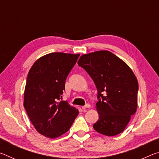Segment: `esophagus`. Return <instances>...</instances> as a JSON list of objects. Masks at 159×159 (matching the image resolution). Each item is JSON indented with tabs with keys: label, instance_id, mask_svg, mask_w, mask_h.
<instances>
[{
	"label": "esophagus",
	"instance_id": "34e87169",
	"mask_svg": "<svg viewBox=\"0 0 159 159\" xmlns=\"http://www.w3.org/2000/svg\"><path fill=\"white\" fill-rule=\"evenodd\" d=\"M90 107H91V106H90V104H86L85 105L82 107V108L83 109H89V108H90Z\"/></svg>",
	"mask_w": 159,
	"mask_h": 159
}]
</instances>
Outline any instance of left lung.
Masks as SVG:
<instances>
[{
    "mask_svg": "<svg viewBox=\"0 0 159 159\" xmlns=\"http://www.w3.org/2000/svg\"><path fill=\"white\" fill-rule=\"evenodd\" d=\"M78 64L88 72L98 90L99 119L94 129L107 136L122 133L138 107V82L133 71L107 50L83 55Z\"/></svg>",
    "mask_w": 159,
    "mask_h": 159,
    "instance_id": "left-lung-1",
    "label": "left lung"
}]
</instances>
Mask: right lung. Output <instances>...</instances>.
Segmentation results:
<instances>
[{
	"mask_svg": "<svg viewBox=\"0 0 159 159\" xmlns=\"http://www.w3.org/2000/svg\"><path fill=\"white\" fill-rule=\"evenodd\" d=\"M80 55L52 52L39 58L28 74L24 107L36 130L47 138L66 133L79 111L60 101L65 82Z\"/></svg>",
	"mask_w": 159,
	"mask_h": 159,
	"instance_id": "obj_1",
	"label": "right lung"
}]
</instances>
